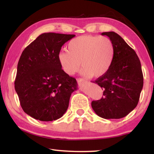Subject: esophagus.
I'll return each instance as SVG.
<instances>
[{"label": "esophagus", "mask_w": 154, "mask_h": 154, "mask_svg": "<svg viewBox=\"0 0 154 154\" xmlns=\"http://www.w3.org/2000/svg\"><path fill=\"white\" fill-rule=\"evenodd\" d=\"M77 81H78V83H87V81H86L85 79H78Z\"/></svg>", "instance_id": "esophagus-1"}]
</instances>
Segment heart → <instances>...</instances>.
<instances>
[{"instance_id":"heart-1","label":"heart","mask_w":154,"mask_h":154,"mask_svg":"<svg viewBox=\"0 0 154 154\" xmlns=\"http://www.w3.org/2000/svg\"><path fill=\"white\" fill-rule=\"evenodd\" d=\"M68 51L59 52L57 59L62 71L73 75L83 66L84 76L99 78L109 70L115 54L113 42L106 36L84 35L69 42Z\"/></svg>"}]
</instances>
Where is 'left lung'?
Wrapping results in <instances>:
<instances>
[{
    "label": "left lung",
    "mask_w": 154,
    "mask_h": 154,
    "mask_svg": "<svg viewBox=\"0 0 154 154\" xmlns=\"http://www.w3.org/2000/svg\"><path fill=\"white\" fill-rule=\"evenodd\" d=\"M113 42L114 58L109 70L94 83L104 90L101 100L92 101V109L105 119H119L127 116L138 104L143 88V74L134 50L116 33L103 32Z\"/></svg>",
    "instance_id": "obj_1"
}]
</instances>
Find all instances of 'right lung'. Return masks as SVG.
Here are the masks:
<instances>
[{"mask_svg": "<svg viewBox=\"0 0 154 154\" xmlns=\"http://www.w3.org/2000/svg\"><path fill=\"white\" fill-rule=\"evenodd\" d=\"M75 36L42 33L21 54L14 88L22 109L33 119L55 121L68 109L77 82L62 71L57 55L62 45Z\"/></svg>", "mask_w": 154, "mask_h": 154, "instance_id": "1", "label": "right lung"}]
</instances>
